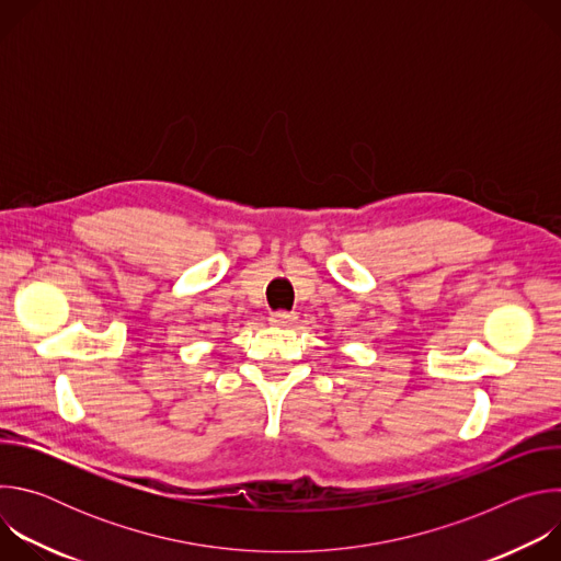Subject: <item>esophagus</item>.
Returning <instances> with one entry per match:
<instances>
[{"instance_id":"34e87169","label":"esophagus","mask_w":561,"mask_h":561,"mask_svg":"<svg viewBox=\"0 0 561 561\" xmlns=\"http://www.w3.org/2000/svg\"><path fill=\"white\" fill-rule=\"evenodd\" d=\"M268 322H271L273 327H277V329H288V327H293V324L297 322V317H295L293 312L279 310V312H273V314H271Z\"/></svg>"}]
</instances>
